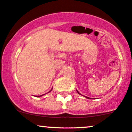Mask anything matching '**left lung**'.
Listing matches in <instances>:
<instances>
[{"label":"left lung","mask_w":132,"mask_h":132,"mask_svg":"<svg viewBox=\"0 0 132 132\" xmlns=\"http://www.w3.org/2000/svg\"><path fill=\"white\" fill-rule=\"evenodd\" d=\"M77 93H79V95H81V94H80V93H79V92L78 91H77ZM85 97H86L87 98H88V99H92V98H89V97H87V96H85Z\"/></svg>","instance_id":"8db88e82"}]
</instances>
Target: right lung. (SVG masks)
I'll list each match as a JSON object with an SVG mask.
<instances>
[{
  "label": "right lung",
  "mask_w": 132,
  "mask_h": 132,
  "mask_svg": "<svg viewBox=\"0 0 132 132\" xmlns=\"http://www.w3.org/2000/svg\"><path fill=\"white\" fill-rule=\"evenodd\" d=\"M52 90H50V92H51V91H52ZM44 95H45V94H44ZM43 95H40V96H38V97H40V96H43Z\"/></svg>",
  "instance_id": "right-lung-1"
}]
</instances>
